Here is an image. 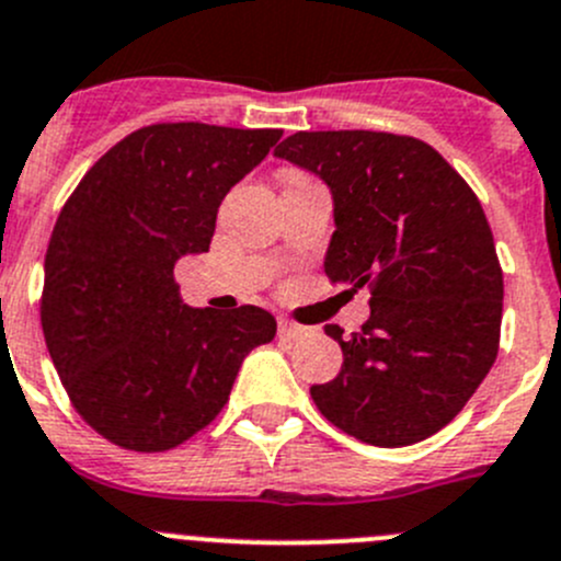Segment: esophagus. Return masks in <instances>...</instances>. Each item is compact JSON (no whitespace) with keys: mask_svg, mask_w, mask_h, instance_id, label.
<instances>
[{"mask_svg":"<svg viewBox=\"0 0 561 561\" xmlns=\"http://www.w3.org/2000/svg\"><path fill=\"white\" fill-rule=\"evenodd\" d=\"M307 334H309L307 325H298L293 323V320H279V336H285V340H301V336Z\"/></svg>","mask_w":561,"mask_h":561,"instance_id":"obj_1","label":"esophagus"}]
</instances>
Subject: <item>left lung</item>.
<instances>
[{
  "instance_id": "8db88e82",
  "label": "left lung",
  "mask_w": 561,
  "mask_h": 561,
  "mask_svg": "<svg viewBox=\"0 0 561 561\" xmlns=\"http://www.w3.org/2000/svg\"><path fill=\"white\" fill-rule=\"evenodd\" d=\"M334 197L325 276L369 287V318L342 336V369L312 386L331 425L373 447H408L449 425L499 353L504 279L469 183L416 136L298 130L274 150Z\"/></svg>"
}]
</instances>
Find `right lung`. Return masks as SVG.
<instances>
[{"instance_id": "right-lung-1", "label": "right lung", "mask_w": 561, "mask_h": 561, "mask_svg": "<svg viewBox=\"0 0 561 561\" xmlns=\"http://www.w3.org/2000/svg\"><path fill=\"white\" fill-rule=\"evenodd\" d=\"M279 128L156 123L119 139L62 205L46 249L41 325L70 402L130 453L208 427L274 314L181 301L175 263L208 252L221 199Z\"/></svg>"}]
</instances>
